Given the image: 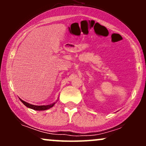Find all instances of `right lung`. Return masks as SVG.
<instances>
[{
  "label": "right lung",
  "instance_id": "1",
  "mask_svg": "<svg viewBox=\"0 0 146 146\" xmlns=\"http://www.w3.org/2000/svg\"><path fill=\"white\" fill-rule=\"evenodd\" d=\"M20 100L23 102V104L26 106L28 108H31V109L33 110H47L48 108H51V107L53 106V105L55 104V103L51 104L50 105H47V106H36V105H32V104H30L27 103V102H25L23 100H22L21 99H20Z\"/></svg>",
  "mask_w": 146,
  "mask_h": 146
}]
</instances>
